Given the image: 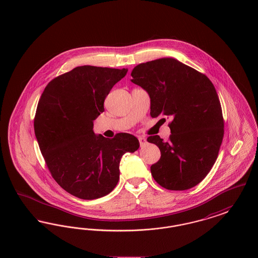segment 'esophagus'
Masks as SVG:
<instances>
[{"label":"esophagus","instance_id":"obj_1","mask_svg":"<svg viewBox=\"0 0 258 258\" xmlns=\"http://www.w3.org/2000/svg\"><path fill=\"white\" fill-rule=\"evenodd\" d=\"M138 140H139V143H140L141 147H145L148 144L147 139L145 137H143V136H139Z\"/></svg>","mask_w":258,"mask_h":258}]
</instances>
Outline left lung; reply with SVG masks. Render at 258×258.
Segmentation results:
<instances>
[{
  "mask_svg": "<svg viewBox=\"0 0 258 258\" xmlns=\"http://www.w3.org/2000/svg\"><path fill=\"white\" fill-rule=\"evenodd\" d=\"M132 76L150 97L151 116L171 119L168 141L159 135L148 137L161 154L151 166L154 179L170 190L199 184L217 160L223 137L221 102L213 83L174 58L139 63Z\"/></svg>",
  "mask_w": 258,
  "mask_h": 258,
  "instance_id": "left-lung-1",
  "label": "left lung"
}]
</instances>
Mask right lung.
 Returning a JSON list of instances; mask_svg holds the SVG:
<instances>
[{
	"instance_id": "right-lung-1",
	"label": "right lung",
	"mask_w": 258,
	"mask_h": 258,
	"mask_svg": "<svg viewBox=\"0 0 258 258\" xmlns=\"http://www.w3.org/2000/svg\"><path fill=\"white\" fill-rule=\"evenodd\" d=\"M127 69L77 67L50 81L37 104L35 135L55 181L81 199H97L114 189L120 161L135 153V135L118 134L112 139L93 131L104 111V99Z\"/></svg>"
}]
</instances>
